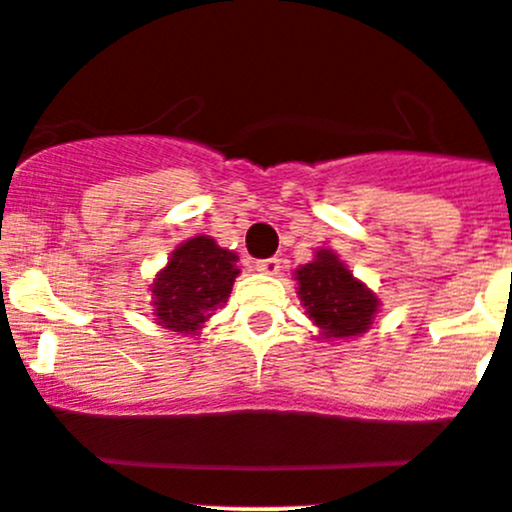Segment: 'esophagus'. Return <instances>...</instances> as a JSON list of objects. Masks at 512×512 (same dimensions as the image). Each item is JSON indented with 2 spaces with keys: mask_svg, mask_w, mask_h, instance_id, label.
Instances as JSON below:
<instances>
[{
  "mask_svg": "<svg viewBox=\"0 0 512 512\" xmlns=\"http://www.w3.org/2000/svg\"><path fill=\"white\" fill-rule=\"evenodd\" d=\"M255 270L262 272V275H277L280 272V260L277 257H267V260L257 262Z\"/></svg>",
  "mask_w": 512,
  "mask_h": 512,
  "instance_id": "1",
  "label": "esophagus"
}]
</instances>
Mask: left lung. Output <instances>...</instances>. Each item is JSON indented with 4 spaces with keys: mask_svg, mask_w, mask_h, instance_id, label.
<instances>
[{
    "mask_svg": "<svg viewBox=\"0 0 512 512\" xmlns=\"http://www.w3.org/2000/svg\"><path fill=\"white\" fill-rule=\"evenodd\" d=\"M297 297L317 327L320 340H352L367 332L380 310V297L352 275L340 255L320 247L295 270Z\"/></svg>",
    "mask_w": 512,
    "mask_h": 512,
    "instance_id": "1",
    "label": "left lung"
}]
</instances>
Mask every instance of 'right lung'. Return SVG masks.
Masks as SVG:
<instances>
[{
	"label": "right lung",
	"instance_id": "obj_1",
	"mask_svg": "<svg viewBox=\"0 0 512 512\" xmlns=\"http://www.w3.org/2000/svg\"><path fill=\"white\" fill-rule=\"evenodd\" d=\"M240 257L210 235H195L175 247L167 265L152 280V317L180 335H200L205 322L230 297Z\"/></svg>",
	"mask_w": 512,
	"mask_h": 512
}]
</instances>
